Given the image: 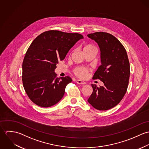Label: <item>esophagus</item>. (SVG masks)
Wrapping results in <instances>:
<instances>
[{"instance_id":"obj_1","label":"esophagus","mask_w":149,"mask_h":149,"mask_svg":"<svg viewBox=\"0 0 149 149\" xmlns=\"http://www.w3.org/2000/svg\"><path fill=\"white\" fill-rule=\"evenodd\" d=\"M76 83L78 84H81V85H84L86 84V83L84 82V81L83 80H77L76 81Z\"/></svg>"}]
</instances>
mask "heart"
Wrapping results in <instances>:
<instances>
[{
	"instance_id": "1",
	"label": "heart",
	"mask_w": 149,
	"mask_h": 149,
	"mask_svg": "<svg viewBox=\"0 0 149 149\" xmlns=\"http://www.w3.org/2000/svg\"><path fill=\"white\" fill-rule=\"evenodd\" d=\"M93 48L95 49V47L91 45H86L84 47V50L90 49H93ZM88 72H89V69L84 67H77L74 71L75 74L81 78L86 77L88 75Z\"/></svg>"
}]
</instances>
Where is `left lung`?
<instances>
[{"mask_svg": "<svg viewBox=\"0 0 149 149\" xmlns=\"http://www.w3.org/2000/svg\"><path fill=\"white\" fill-rule=\"evenodd\" d=\"M87 36L97 43L100 50L102 65L92 79H99L104 86L91 84L93 92L88 103L100 111L109 109L118 104L127 89L130 66L125 47L113 36L96 32Z\"/></svg>", "mask_w": 149, "mask_h": 149, "instance_id": "8db88e82", "label": "left lung"}]
</instances>
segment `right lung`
<instances>
[{
	"label": "right lung",
	"instance_id": "add662e5",
	"mask_svg": "<svg viewBox=\"0 0 149 149\" xmlns=\"http://www.w3.org/2000/svg\"><path fill=\"white\" fill-rule=\"evenodd\" d=\"M83 38L79 33L49 30L31 43L22 64V82L26 94L34 104L49 107L63 98L66 85L72 80L69 76L57 77L56 65Z\"/></svg>",
	"mask_w": 149,
	"mask_h": 149
}]
</instances>
